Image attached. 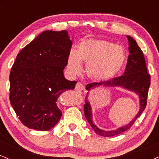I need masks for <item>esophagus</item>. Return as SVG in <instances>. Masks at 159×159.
<instances>
[{
    "mask_svg": "<svg viewBox=\"0 0 159 159\" xmlns=\"http://www.w3.org/2000/svg\"><path fill=\"white\" fill-rule=\"evenodd\" d=\"M75 90L76 92L78 93H80V94L84 93L86 91L85 88H84V86L81 83H78L77 84H76L75 89Z\"/></svg>",
    "mask_w": 159,
    "mask_h": 159,
    "instance_id": "obj_1",
    "label": "esophagus"
}]
</instances>
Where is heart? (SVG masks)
Returning a JSON list of instances; mask_svg holds the SVG:
<instances>
[{
  "label": "heart",
  "mask_w": 159,
  "mask_h": 159,
  "mask_svg": "<svg viewBox=\"0 0 159 159\" xmlns=\"http://www.w3.org/2000/svg\"><path fill=\"white\" fill-rule=\"evenodd\" d=\"M125 61V50L120 45L106 40L88 39L77 45V52H69L68 67L72 73L78 75L83 62L87 66V73L90 79L107 81L120 73Z\"/></svg>",
  "instance_id": "1"
}]
</instances>
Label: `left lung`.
I'll list each match as a JSON object with an SVG mask.
<instances>
[{
    "label": "left lung",
    "instance_id": "1",
    "mask_svg": "<svg viewBox=\"0 0 159 159\" xmlns=\"http://www.w3.org/2000/svg\"><path fill=\"white\" fill-rule=\"evenodd\" d=\"M126 37L129 40V55L124 74L120 77L113 78L110 81L88 84L86 86V90L90 91L92 89L98 87L100 86L110 87H122L125 90L135 93L139 96L140 109L134 119L129 122L127 125L118 128L115 130H102L96 126V125H95L93 121L92 108H91L90 104L88 101L89 92L87 93L85 98L84 107L85 117L91 127L93 128V129L95 131V132L100 136L112 137L125 132L129 128L132 126L137 118H138L141 115L147 106V96H148L149 88L150 86V75L147 72L146 61L141 49L139 48L136 41L132 36H126Z\"/></svg>",
    "mask_w": 159,
    "mask_h": 159
}]
</instances>
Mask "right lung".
Masks as SVG:
<instances>
[{
    "mask_svg": "<svg viewBox=\"0 0 159 159\" xmlns=\"http://www.w3.org/2000/svg\"><path fill=\"white\" fill-rule=\"evenodd\" d=\"M72 45L66 30H45L16 57L10 75V101L29 129L48 131L61 118L57 98L77 83L63 75Z\"/></svg>",
    "mask_w": 159,
    "mask_h": 159,
    "instance_id": "right-lung-1",
    "label": "right lung"
}]
</instances>
